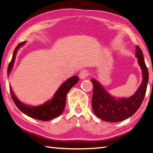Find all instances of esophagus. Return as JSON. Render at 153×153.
I'll list each match as a JSON object with an SVG mask.
<instances>
[{
	"mask_svg": "<svg viewBox=\"0 0 153 153\" xmlns=\"http://www.w3.org/2000/svg\"><path fill=\"white\" fill-rule=\"evenodd\" d=\"M89 75V73L86 70H82L79 73V76L81 79H84Z\"/></svg>",
	"mask_w": 153,
	"mask_h": 153,
	"instance_id": "esophagus-1",
	"label": "esophagus"
}]
</instances>
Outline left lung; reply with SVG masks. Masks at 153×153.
Returning <instances> with one entry per match:
<instances>
[{"mask_svg":"<svg viewBox=\"0 0 153 153\" xmlns=\"http://www.w3.org/2000/svg\"><path fill=\"white\" fill-rule=\"evenodd\" d=\"M135 56L142 69L143 80L137 91L132 96L116 99L112 97L98 81L94 79L91 80L94 87L91 105L94 114L101 120L109 123L123 121L132 116L143 102L149 81V71L145 65L143 53L138 46H136Z\"/></svg>","mask_w":153,"mask_h":153,"instance_id":"1","label":"left lung"}]
</instances>
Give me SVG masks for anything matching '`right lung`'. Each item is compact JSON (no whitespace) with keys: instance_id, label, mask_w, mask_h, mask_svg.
<instances>
[{"instance_id":"add662e5","label":"right lung","mask_w":153,"mask_h":153,"mask_svg":"<svg viewBox=\"0 0 153 153\" xmlns=\"http://www.w3.org/2000/svg\"><path fill=\"white\" fill-rule=\"evenodd\" d=\"M25 42H26L25 41L19 43L15 48L14 51H13L12 60L8 67V74H10V72L11 71L13 67L17 51H18L20 46L24 45ZM79 80V78L77 76H73V77L70 78L59 87L52 100L48 101V102H46L44 105L37 107L27 106V105L21 103L17 99L14 94L13 93L11 88H10V91L13 102L16 104L17 107L23 113L36 120L48 121L59 116L62 113L64 108L65 107L66 96L68 91L74 84H76L78 82Z\"/></svg>"}]
</instances>
